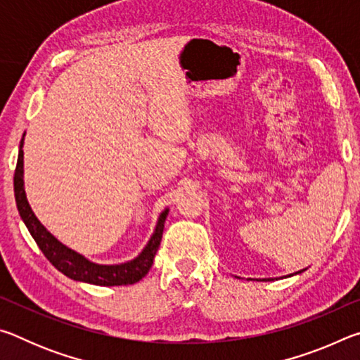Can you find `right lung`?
I'll use <instances>...</instances> for the list:
<instances>
[{"label":"right lung","instance_id":"add662e5","mask_svg":"<svg viewBox=\"0 0 360 360\" xmlns=\"http://www.w3.org/2000/svg\"><path fill=\"white\" fill-rule=\"evenodd\" d=\"M23 138L20 141L19 149V158H17V167L14 173V195H15V203L17 210L20 212V217L25 222L27 229L36 241V245L39 246L42 254L46 255L47 260L57 268L58 271H62L71 279L76 281H84L96 285H127V284H135L139 279H143L148 271L150 270L152 262H154L155 252L158 246H160L162 235H163V224L168 211H163L158 224L155 227L154 235H152L148 246L144 248V251L138 255L135 260L127 262V264L120 265H98L92 264L87 259H84L81 254L71 251L70 248L63 246L58 240L49 233V231L42 227L41 222L33 214L32 208L27 202L25 191H23Z\"/></svg>","mask_w":360,"mask_h":360}]
</instances>
